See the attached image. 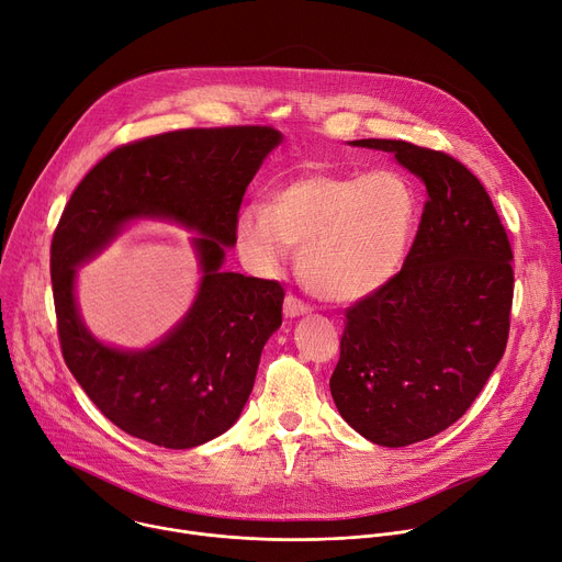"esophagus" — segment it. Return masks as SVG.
Segmentation results:
<instances>
[{
	"mask_svg": "<svg viewBox=\"0 0 562 562\" xmlns=\"http://www.w3.org/2000/svg\"><path fill=\"white\" fill-rule=\"evenodd\" d=\"M311 313V306L304 304L302 300H296L294 294H288L283 300V315L285 317H300V315H306Z\"/></svg>",
	"mask_w": 562,
	"mask_h": 562,
	"instance_id": "obj_1",
	"label": "esophagus"
}]
</instances>
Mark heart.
Returning a JSON list of instances; mask_svg holds the SVG:
<instances>
[{"label": "heart", "instance_id": "1", "mask_svg": "<svg viewBox=\"0 0 562 562\" xmlns=\"http://www.w3.org/2000/svg\"><path fill=\"white\" fill-rule=\"evenodd\" d=\"M417 224V196L397 172H313L247 202L234 240L260 274L279 270L290 247H302L306 285L328 302H356L400 274Z\"/></svg>", "mask_w": 562, "mask_h": 562}]
</instances>
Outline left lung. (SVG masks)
Segmentation results:
<instances>
[{"instance_id": "8db88e82", "label": "left lung", "mask_w": 562, "mask_h": 562, "mask_svg": "<svg viewBox=\"0 0 562 562\" xmlns=\"http://www.w3.org/2000/svg\"><path fill=\"white\" fill-rule=\"evenodd\" d=\"M387 151L426 186L402 272L347 308L331 397L381 447H406L465 415L508 342L513 251L483 183L445 151L351 140Z\"/></svg>"}]
</instances>
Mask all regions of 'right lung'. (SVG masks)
Instances as JSON below:
<instances>
[{
	"label": "right lung",
	"mask_w": 562,
	"mask_h": 562,
	"mask_svg": "<svg viewBox=\"0 0 562 562\" xmlns=\"http://www.w3.org/2000/svg\"><path fill=\"white\" fill-rule=\"evenodd\" d=\"M283 140L272 126L183 128L113 149L72 192L52 238L58 340L92 404L124 434L168 449L200 447L236 424L260 351L281 326L277 281L224 272L243 196ZM134 218L200 233L203 281L184 319L147 350L99 344L82 324L76 268Z\"/></svg>",
	"instance_id": "right-lung-1"
}]
</instances>
